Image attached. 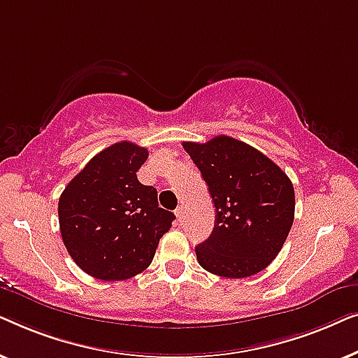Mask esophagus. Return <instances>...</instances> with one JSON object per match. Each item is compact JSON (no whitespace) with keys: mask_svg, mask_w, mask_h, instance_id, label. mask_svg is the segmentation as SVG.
Listing matches in <instances>:
<instances>
[{"mask_svg":"<svg viewBox=\"0 0 358 358\" xmlns=\"http://www.w3.org/2000/svg\"><path fill=\"white\" fill-rule=\"evenodd\" d=\"M176 217H178L179 223H182V218H184V208L182 207L176 208Z\"/></svg>","mask_w":358,"mask_h":358,"instance_id":"obj_1","label":"esophagus"}]
</instances>
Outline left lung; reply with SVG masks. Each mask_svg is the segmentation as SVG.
Returning <instances> with one entry per match:
<instances>
[{"label":"left lung","instance_id":"1","mask_svg":"<svg viewBox=\"0 0 358 358\" xmlns=\"http://www.w3.org/2000/svg\"><path fill=\"white\" fill-rule=\"evenodd\" d=\"M213 200L215 228L195 246L205 271L244 278L278 256L295 217V190L288 176L251 145L227 135L207 143L184 141Z\"/></svg>","mask_w":358,"mask_h":358}]
</instances>
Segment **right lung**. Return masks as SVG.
Returning <instances> with one entry per match:
<instances>
[{
    "label": "right lung",
    "instance_id": "right-lung-1",
    "mask_svg": "<svg viewBox=\"0 0 358 358\" xmlns=\"http://www.w3.org/2000/svg\"><path fill=\"white\" fill-rule=\"evenodd\" d=\"M148 150L120 141L97 153L58 200L62 239L76 266L99 280H127L143 272L169 231L173 212L136 171Z\"/></svg>",
    "mask_w": 358,
    "mask_h": 358
}]
</instances>
